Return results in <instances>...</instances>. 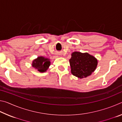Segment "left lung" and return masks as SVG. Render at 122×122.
<instances>
[{
  "label": "left lung",
  "instance_id": "obj_1",
  "mask_svg": "<svg viewBox=\"0 0 122 122\" xmlns=\"http://www.w3.org/2000/svg\"><path fill=\"white\" fill-rule=\"evenodd\" d=\"M69 62L71 74L80 78L90 75L97 65V60L95 57L87 53L77 51L72 53Z\"/></svg>",
  "mask_w": 122,
  "mask_h": 122
}]
</instances>
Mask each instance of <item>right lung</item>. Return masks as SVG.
I'll return each instance as SVG.
<instances>
[{
	"label": "right lung",
	"instance_id": "1",
	"mask_svg": "<svg viewBox=\"0 0 122 122\" xmlns=\"http://www.w3.org/2000/svg\"><path fill=\"white\" fill-rule=\"evenodd\" d=\"M51 62L49 59L45 58L44 57L39 56L33 61L32 66L41 73H44L48 69L50 66Z\"/></svg>",
	"mask_w": 122,
	"mask_h": 122
}]
</instances>
